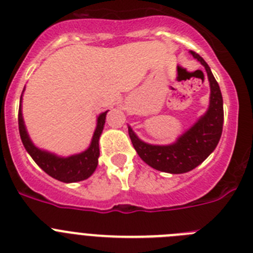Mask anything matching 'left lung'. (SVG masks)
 <instances>
[{
  "label": "left lung",
  "mask_w": 253,
  "mask_h": 253,
  "mask_svg": "<svg viewBox=\"0 0 253 253\" xmlns=\"http://www.w3.org/2000/svg\"><path fill=\"white\" fill-rule=\"evenodd\" d=\"M205 67L210 84L209 109L195 124L169 146H152L142 142L128 126L134 148L147 165L169 173H185L198 167L215 149L223 130V97L213 73L198 53L190 51Z\"/></svg>",
  "instance_id": "8db88e82"
}]
</instances>
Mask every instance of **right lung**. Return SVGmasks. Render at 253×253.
<instances>
[{
    "mask_svg": "<svg viewBox=\"0 0 253 253\" xmlns=\"http://www.w3.org/2000/svg\"><path fill=\"white\" fill-rule=\"evenodd\" d=\"M107 111L102 113L97 118V126L93 133L92 140H91L90 147L84 152L80 154H75L71 157H58L55 154H51L49 152L42 151L37 148L33 144L28 135V131L25 129L24 119H22L21 113V100H20L19 109V131L21 137L22 144L30 154L31 158L35 161L38 166L43 169L45 173L51 176L53 178L62 182H77V181L86 180L95 172L97 167V158L100 156L99 149V139L102 133L105 125V118H106Z\"/></svg>",
    "mask_w": 253,
    "mask_h": 253,
    "instance_id": "1",
    "label": "right lung"
}]
</instances>
